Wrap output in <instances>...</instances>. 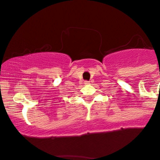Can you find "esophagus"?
Listing matches in <instances>:
<instances>
[{
	"label": "esophagus",
	"mask_w": 160,
	"mask_h": 160,
	"mask_svg": "<svg viewBox=\"0 0 160 160\" xmlns=\"http://www.w3.org/2000/svg\"><path fill=\"white\" fill-rule=\"evenodd\" d=\"M84 83L85 84H89V81H84Z\"/></svg>",
	"instance_id": "34e87169"
}]
</instances>
